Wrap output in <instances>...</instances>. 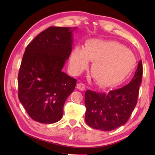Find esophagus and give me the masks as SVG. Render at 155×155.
<instances>
[{
	"label": "esophagus",
	"instance_id": "obj_1",
	"mask_svg": "<svg viewBox=\"0 0 155 155\" xmlns=\"http://www.w3.org/2000/svg\"><path fill=\"white\" fill-rule=\"evenodd\" d=\"M77 88L81 91H83L85 90V86L83 83H78L77 85Z\"/></svg>",
	"mask_w": 155,
	"mask_h": 155
}]
</instances>
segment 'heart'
I'll return each mask as SVG.
<instances>
[{
	"label": "heart",
	"mask_w": 155,
	"mask_h": 155,
	"mask_svg": "<svg viewBox=\"0 0 155 155\" xmlns=\"http://www.w3.org/2000/svg\"><path fill=\"white\" fill-rule=\"evenodd\" d=\"M92 61L91 72L98 85L104 87L120 83L132 72L136 59L134 54L117 41L90 39L85 48L75 47L70 58V68L78 74Z\"/></svg>",
	"instance_id": "1"
}]
</instances>
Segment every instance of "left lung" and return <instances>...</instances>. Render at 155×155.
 <instances>
[{
	"instance_id": "8db88e82",
	"label": "left lung",
	"mask_w": 155,
	"mask_h": 155,
	"mask_svg": "<svg viewBox=\"0 0 155 155\" xmlns=\"http://www.w3.org/2000/svg\"><path fill=\"white\" fill-rule=\"evenodd\" d=\"M142 74V62L140 61L134 77L124 87L108 93L86 91L85 119L87 125L109 131L124 124L137 104Z\"/></svg>"
}]
</instances>
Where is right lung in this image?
<instances>
[{
    "instance_id": "right-lung-1",
    "label": "right lung",
    "mask_w": 155,
    "mask_h": 155,
    "mask_svg": "<svg viewBox=\"0 0 155 155\" xmlns=\"http://www.w3.org/2000/svg\"><path fill=\"white\" fill-rule=\"evenodd\" d=\"M76 28L51 27L26 48L18 77V98L36 122L59 121L65 101L74 90L77 79L62 69L71 53Z\"/></svg>"
}]
</instances>
